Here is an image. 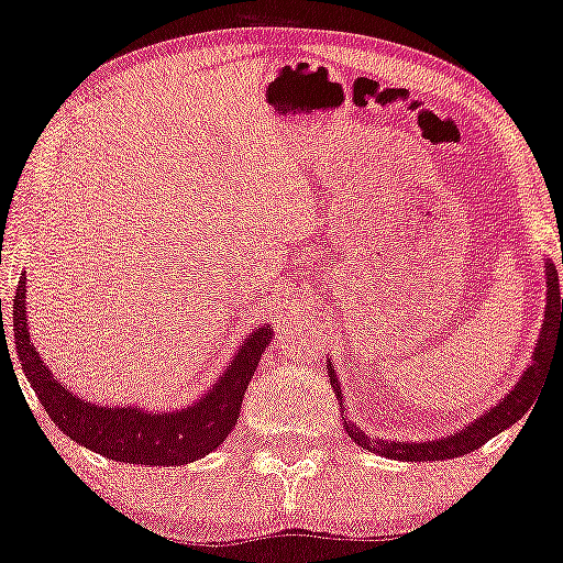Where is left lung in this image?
<instances>
[{"label": "left lung", "mask_w": 563, "mask_h": 563, "mask_svg": "<svg viewBox=\"0 0 563 563\" xmlns=\"http://www.w3.org/2000/svg\"><path fill=\"white\" fill-rule=\"evenodd\" d=\"M548 273V303H545V320H542V333L538 346H534V360L527 367L525 376L519 378V384L514 386V391L503 399L500 405H495L493 410L484 412L476 418L474 423L466 426L457 434L444 437V439H431V442H384V439H371L354 423L344 421L346 434L367 452H378L384 457H394V461H448V457L468 455V452L479 450L484 442H489L495 434H500L503 429L514 426L516 421L525 418L527 410H532L534 399H538V386L540 378L548 373L551 365V352L553 346H563V299L559 294V273H555L553 264L545 267ZM331 371V386L335 397H341L339 391V378H335L333 367Z\"/></svg>", "instance_id": "obj_1"}]
</instances>
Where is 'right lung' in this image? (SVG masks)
<instances>
[{"label": "right lung", "instance_id": "right-lung-1", "mask_svg": "<svg viewBox=\"0 0 563 563\" xmlns=\"http://www.w3.org/2000/svg\"><path fill=\"white\" fill-rule=\"evenodd\" d=\"M25 325H29L25 322V277H21L18 294L12 299L18 363L23 365L25 378L42 399L47 416L63 434H68L81 448L100 452L111 461L140 463V466H185L217 450L238 423L243 394L260 365L262 352L273 339L269 325L256 328L238 349L235 360L214 389L192 407L174 412H147L134 410V407L92 405L57 384L49 367L38 357L36 346L31 344Z\"/></svg>", "mask_w": 563, "mask_h": 563}]
</instances>
